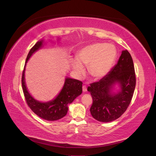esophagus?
<instances>
[{
  "mask_svg": "<svg viewBox=\"0 0 156 156\" xmlns=\"http://www.w3.org/2000/svg\"><path fill=\"white\" fill-rule=\"evenodd\" d=\"M82 91H83L84 92L87 91V86H86V85L82 86Z\"/></svg>",
  "mask_w": 156,
  "mask_h": 156,
  "instance_id": "1",
  "label": "esophagus"
}]
</instances>
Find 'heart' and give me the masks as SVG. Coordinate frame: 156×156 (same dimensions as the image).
Here are the masks:
<instances>
[{
    "instance_id": "b5f03b06",
    "label": "heart",
    "mask_w": 156,
    "mask_h": 156,
    "mask_svg": "<svg viewBox=\"0 0 156 156\" xmlns=\"http://www.w3.org/2000/svg\"><path fill=\"white\" fill-rule=\"evenodd\" d=\"M117 58L113 45L97 43L86 46L78 51L76 59H72L71 66L75 75L80 78L84 74V66L92 78L101 79L111 71Z\"/></svg>"
}]
</instances>
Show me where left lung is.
Returning <instances> with one entry per match:
<instances>
[{
	"instance_id": "8db88e82",
	"label": "left lung",
	"mask_w": 156,
	"mask_h": 156,
	"mask_svg": "<svg viewBox=\"0 0 156 156\" xmlns=\"http://www.w3.org/2000/svg\"><path fill=\"white\" fill-rule=\"evenodd\" d=\"M135 83L133 59L127 50H123L108 74L88 87L93 100L90 109L92 117L103 122L120 117L130 104Z\"/></svg>"
}]
</instances>
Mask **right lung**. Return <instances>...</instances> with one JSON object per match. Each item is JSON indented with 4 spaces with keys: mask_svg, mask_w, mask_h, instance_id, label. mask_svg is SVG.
Instances as JSON below:
<instances>
[{
    "mask_svg": "<svg viewBox=\"0 0 156 156\" xmlns=\"http://www.w3.org/2000/svg\"><path fill=\"white\" fill-rule=\"evenodd\" d=\"M45 43L44 39L38 41L29 51L23 72L22 87L27 103L33 112L43 119L53 121H57L66 115L69 105L82 94V82L80 80L66 77L61 91L54 99L47 102H41L34 98L29 93L25 83V72L26 64L32 55L41 49Z\"/></svg>",
    "mask_w": 156,
    "mask_h": 156,
    "instance_id": "1",
    "label": "right lung"
}]
</instances>
